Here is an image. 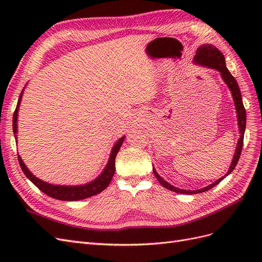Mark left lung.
Returning a JSON list of instances; mask_svg holds the SVG:
<instances>
[{
	"mask_svg": "<svg viewBox=\"0 0 262 262\" xmlns=\"http://www.w3.org/2000/svg\"><path fill=\"white\" fill-rule=\"evenodd\" d=\"M193 62L198 66L214 69V70H216L220 72L222 78H223V81L225 82V84L227 85L229 91H231V93H232L235 108H236L237 121H238L241 138L238 139V142H237V146H236V149H235L232 164H231V166H229V169L225 173V176L215 180L214 182H212L211 185L204 187L202 189H199V190H184V189H180V188H177V187H173L172 185L169 184V182L164 180L160 175H158L157 171L153 167L154 175L157 178V180L161 182V185L163 187L170 190V191H175L177 193H182V194H195V193H201V192L208 191V190L212 189L213 187H215L217 184H220L221 180H223L227 175H229V173H231L235 169L236 165H237V163H238L239 157H241L243 143H244V133H245V129H246V110H245V107H244V104H243V98H242L239 86H238V84H237L235 77L231 74V72H229L228 69L226 68L225 58H224L223 53H222L216 48V47H214L213 45L204 43L196 49V53H195L194 58H193Z\"/></svg>",
	"mask_w": 262,
	"mask_h": 262,
	"instance_id": "left-lung-1",
	"label": "left lung"
}]
</instances>
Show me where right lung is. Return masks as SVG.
Instances as JSON below:
<instances>
[{
	"label": "right lung",
	"instance_id": "add662e5",
	"mask_svg": "<svg viewBox=\"0 0 262 262\" xmlns=\"http://www.w3.org/2000/svg\"><path fill=\"white\" fill-rule=\"evenodd\" d=\"M24 89H25V87H24ZM23 94H24V90L21 91V93L19 95L17 106H16V109H15V113H14V116H13V132L15 134V140H16V142H17L16 133H17L18 108H19V105H20ZM124 138L125 137H122L116 142V144L114 145V147L112 149V153H110V156H109V160H108L106 167L104 168V170L101 171L100 175L97 178H95L93 181L89 182V184H85V185L63 186V185L49 184V182H46L41 179L37 178L35 175H33L31 171L27 168V166L24 164V162H23V160H21L19 155H18V162H19V165H20V168H21L23 172L25 173V176L31 182H33V184L37 188H39L42 192H45L47 195L54 198V199H58V200H63V201L83 200V199H86V198H90V196H93L95 194H98L99 192L102 191V190H105L108 187V185L110 184V181H112V179L114 177L115 170H116V167H115L116 156H117V153L119 152V149H120V147L123 143Z\"/></svg>",
	"mask_w": 262,
	"mask_h": 262
}]
</instances>
